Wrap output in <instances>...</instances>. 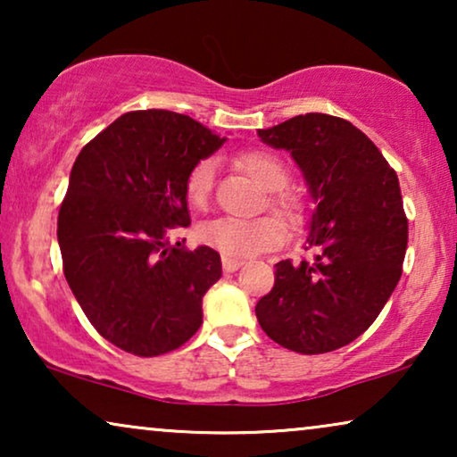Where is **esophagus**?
<instances>
[{
  "mask_svg": "<svg viewBox=\"0 0 457 457\" xmlns=\"http://www.w3.org/2000/svg\"><path fill=\"white\" fill-rule=\"evenodd\" d=\"M241 266H243V260L228 258V255H222V268H224V272H235V270H239Z\"/></svg>",
  "mask_w": 457,
  "mask_h": 457,
  "instance_id": "1",
  "label": "esophagus"
}]
</instances>
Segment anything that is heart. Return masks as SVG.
Listing matches in <instances>:
<instances>
[{
  "mask_svg": "<svg viewBox=\"0 0 457 457\" xmlns=\"http://www.w3.org/2000/svg\"><path fill=\"white\" fill-rule=\"evenodd\" d=\"M237 166L245 170L264 191H272L268 204L274 212L289 222H299L303 218V205L289 191H283L289 183V170L285 162L270 152H245L237 158ZM214 189V164L212 160H202L191 168L185 180L187 199L197 208L210 202ZM208 245L216 247L228 258H249L268 249L278 247L285 241V227L274 216L258 218H216L205 222L199 230Z\"/></svg>",
  "mask_w": 457,
  "mask_h": 457,
  "instance_id": "b5f03b06",
  "label": "heart"
}]
</instances>
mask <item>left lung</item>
Segmentation results:
<instances>
[{"label": "left lung", "instance_id": "8db88e82", "mask_svg": "<svg viewBox=\"0 0 457 457\" xmlns=\"http://www.w3.org/2000/svg\"><path fill=\"white\" fill-rule=\"evenodd\" d=\"M258 137L287 149L314 212L312 258L278 262L272 291L255 305L264 333L291 352H335L377 320L395 291L408 247V218L393 168L352 122L302 114Z\"/></svg>", "mask_w": 457, "mask_h": 457}]
</instances>
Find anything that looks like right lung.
<instances>
[{
    "mask_svg": "<svg viewBox=\"0 0 457 457\" xmlns=\"http://www.w3.org/2000/svg\"><path fill=\"white\" fill-rule=\"evenodd\" d=\"M224 143L168 110L122 114L74 162L58 214L64 277L85 316L112 345L152 358L202 327V302L222 277L208 245H170L189 227L185 180Z\"/></svg>",
    "mask_w": 457,
    "mask_h": 457,
    "instance_id": "1",
    "label": "right lung"
}]
</instances>
